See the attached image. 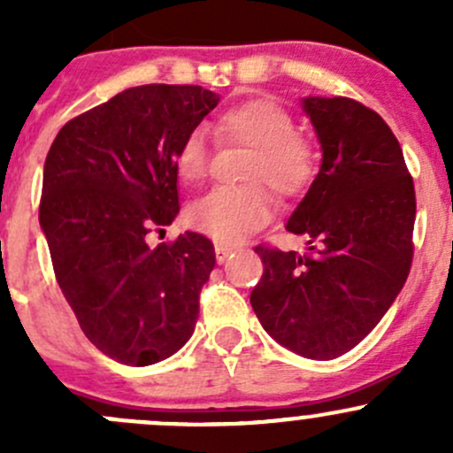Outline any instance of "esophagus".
Segmentation results:
<instances>
[{"mask_svg": "<svg viewBox=\"0 0 453 453\" xmlns=\"http://www.w3.org/2000/svg\"><path fill=\"white\" fill-rule=\"evenodd\" d=\"M232 254V248H227V245H214V256H217V263L221 265V263H226L227 260V256Z\"/></svg>", "mask_w": 453, "mask_h": 453, "instance_id": "esophagus-1", "label": "esophagus"}]
</instances>
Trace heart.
Returning a JSON list of instances; mask_svg holds the SVG:
<instances>
[{"label":"heart","mask_w":453,"mask_h":453,"mask_svg":"<svg viewBox=\"0 0 453 453\" xmlns=\"http://www.w3.org/2000/svg\"><path fill=\"white\" fill-rule=\"evenodd\" d=\"M219 140L252 149L245 181L267 184L276 197H298L315 175L311 142L296 134L294 118L269 98H252L226 109L217 120ZM208 142L201 131L186 135L177 150V171L199 181L208 173ZM217 188L195 201L188 217L195 230L219 243H236L272 219V201L263 186Z\"/></svg>","instance_id":"b5f03b06"}]
</instances>
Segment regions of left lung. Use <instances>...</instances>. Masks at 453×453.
<instances>
[{"instance_id":"1","label":"left lung","mask_w":453,"mask_h":453,"mask_svg":"<svg viewBox=\"0 0 453 453\" xmlns=\"http://www.w3.org/2000/svg\"><path fill=\"white\" fill-rule=\"evenodd\" d=\"M322 164L287 230L307 254L256 248L265 272L250 303L265 331L309 359L349 353L379 324L412 265L414 184L399 140L350 98H303Z\"/></svg>"}]
</instances>
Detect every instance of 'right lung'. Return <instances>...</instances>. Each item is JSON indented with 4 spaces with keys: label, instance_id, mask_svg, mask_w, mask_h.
<instances>
[{
    "label": "right lung",
    "instance_id": "add662e5",
    "mask_svg": "<svg viewBox=\"0 0 453 453\" xmlns=\"http://www.w3.org/2000/svg\"><path fill=\"white\" fill-rule=\"evenodd\" d=\"M221 96L142 85L67 122L43 166L39 223L87 340L127 366L175 355L195 331L214 248L197 232L150 248L180 214L177 150Z\"/></svg>",
    "mask_w": 453,
    "mask_h": 453
}]
</instances>
